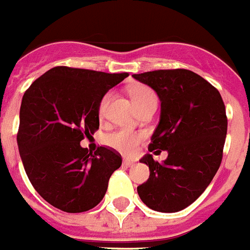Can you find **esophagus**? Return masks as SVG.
<instances>
[{
    "instance_id": "34e87169",
    "label": "esophagus",
    "mask_w": 250,
    "mask_h": 250,
    "mask_svg": "<svg viewBox=\"0 0 250 250\" xmlns=\"http://www.w3.org/2000/svg\"><path fill=\"white\" fill-rule=\"evenodd\" d=\"M123 165H124V166H126V167H131V166H134L135 162L134 161H130V160H124Z\"/></svg>"
}]
</instances>
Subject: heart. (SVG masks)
<instances>
[{
  "mask_svg": "<svg viewBox=\"0 0 250 250\" xmlns=\"http://www.w3.org/2000/svg\"><path fill=\"white\" fill-rule=\"evenodd\" d=\"M132 98V102H134L136 109H141V107L146 106L148 104H152V103H157L156 94L153 93V90L151 88L146 85H136L131 89L130 91ZM109 100V94H106L104 98L102 99L99 105V114L103 115L105 111V106H106V103ZM141 140H143V135L139 134L136 131H132L130 129H120L116 130L113 134L107 135L105 137V143L107 146H110L114 150L119 151L120 153L124 155H134L137 151V147L140 145Z\"/></svg>",
  "mask_w": 250,
  "mask_h": 250,
  "instance_id": "1",
  "label": "heart"
}]
</instances>
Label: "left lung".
Masks as SVG:
<instances>
[{
  "label": "left lung",
  "mask_w": 250,
  "mask_h": 250,
  "mask_svg": "<svg viewBox=\"0 0 250 250\" xmlns=\"http://www.w3.org/2000/svg\"><path fill=\"white\" fill-rule=\"evenodd\" d=\"M132 77L152 88L161 102L148 150L168 153L161 164L150 153L140 160L150 168V177L137 187V193L151 209L178 212L205 192L221 166L226 106L219 91L191 70H155Z\"/></svg>",
  "instance_id": "1"
}]
</instances>
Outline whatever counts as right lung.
I'll return each instance as SVG.
<instances>
[{"mask_svg":"<svg viewBox=\"0 0 250 250\" xmlns=\"http://www.w3.org/2000/svg\"><path fill=\"white\" fill-rule=\"evenodd\" d=\"M127 73L54 67L22 98L17 143L24 170L43 200L68 213L94 208L121 156L107 147L80 146L99 129V105Z\"/></svg>","mask_w":250,"mask_h":250,"instance_id":"obj_1","label":"right lung"}]
</instances>
